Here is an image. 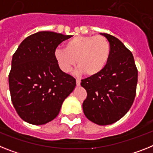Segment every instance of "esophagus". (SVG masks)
Returning a JSON list of instances; mask_svg holds the SVG:
<instances>
[{"label":"esophagus","mask_w":153,"mask_h":153,"mask_svg":"<svg viewBox=\"0 0 153 153\" xmlns=\"http://www.w3.org/2000/svg\"><path fill=\"white\" fill-rule=\"evenodd\" d=\"M80 83H81V81L79 79H76V85L77 86H79L80 85Z\"/></svg>","instance_id":"34e87169"}]
</instances>
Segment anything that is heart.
<instances>
[{"label":"heart","mask_w":153,"mask_h":153,"mask_svg":"<svg viewBox=\"0 0 153 153\" xmlns=\"http://www.w3.org/2000/svg\"><path fill=\"white\" fill-rule=\"evenodd\" d=\"M110 55V44L103 36H78L57 48L54 57L62 71L70 72L75 65L80 72L93 76L104 68Z\"/></svg>","instance_id":"b5f03b06"}]
</instances>
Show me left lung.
<instances>
[{
	"label": "left lung",
	"mask_w": 153,
	"mask_h": 153,
	"mask_svg": "<svg viewBox=\"0 0 153 153\" xmlns=\"http://www.w3.org/2000/svg\"><path fill=\"white\" fill-rule=\"evenodd\" d=\"M110 55L107 65L96 75L82 80L87 98L82 103L88 120L107 125L122 118L134 102L138 82V70L134 57L120 40L107 33Z\"/></svg>",
	"instance_id": "8db88e82"
}]
</instances>
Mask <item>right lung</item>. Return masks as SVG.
<instances>
[{
	"label": "right lung",
	"mask_w": 153,
	"mask_h": 153,
	"mask_svg": "<svg viewBox=\"0 0 153 153\" xmlns=\"http://www.w3.org/2000/svg\"><path fill=\"white\" fill-rule=\"evenodd\" d=\"M71 36L42 31L25 38L12 57L9 73L11 101L19 117L35 125L45 124L58 115L76 80L63 72L54 51Z\"/></svg>",
	"instance_id": "right-lung-1"
}]
</instances>
